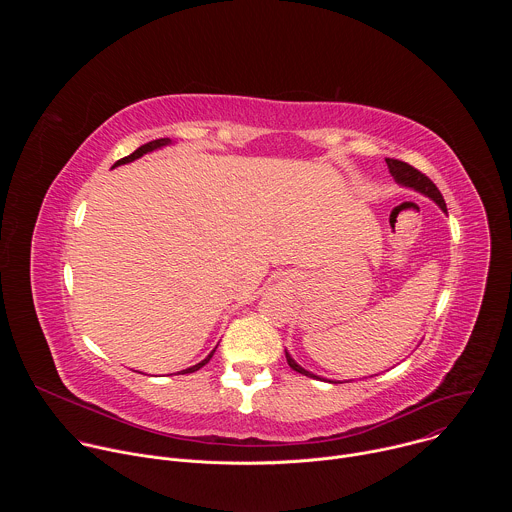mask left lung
<instances>
[{"label":"left lung","instance_id":"1","mask_svg":"<svg viewBox=\"0 0 512 512\" xmlns=\"http://www.w3.org/2000/svg\"><path fill=\"white\" fill-rule=\"evenodd\" d=\"M385 162H387V166H389L391 176L395 178V182H397L399 186L409 188V190H415V192H419V194H423V196L431 198V200H433L437 206H440L444 212H448L442 192L435 188V184H433L427 176H423L421 172H417L415 168H411L409 164H405V162H401V160L387 158ZM285 358H287V364H289V367L294 369L296 373H302V375H306V377H310V379H320V381H326V383H332V385H334V383H338V381H330V379H324V377H318V375H314V373L306 371L304 367H300V364L294 360V356H291L287 350H285Z\"/></svg>","mask_w":512,"mask_h":512}]
</instances>
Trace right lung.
<instances>
[{"label": "right lung", "mask_w": 512, "mask_h": 512, "mask_svg": "<svg viewBox=\"0 0 512 512\" xmlns=\"http://www.w3.org/2000/svg\"><path fill=\"white\" fill-rule=\"evenodd\" d=\"M172 143V139L170 137H162V139H154V141H150V143H145V145H141V148H137L133 154H129L127 158H121L119 162H115V166H123V164H129V162H135V160H139L141 156H145V154H150V152H156V150H160V148H164V145H170ZM113 166V168H115ZM216 350V348H214ZM214 350L204 358V360H200L198 364H194V367H190V369H184V371H180L182 375H186V373H194V371H198V369H202L204 364L212 358V354H214Z\"/></svg>", "instance_id": "add662e5"}]
</instances>
